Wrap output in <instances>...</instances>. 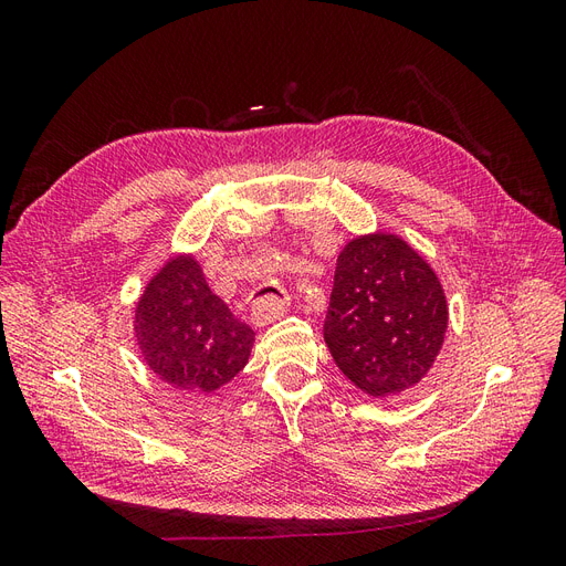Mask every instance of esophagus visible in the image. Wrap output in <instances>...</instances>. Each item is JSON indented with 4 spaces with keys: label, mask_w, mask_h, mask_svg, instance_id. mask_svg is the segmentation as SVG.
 Masks as SVG:
<instances>
[{
    "label": "esophagus",
    "mask_w": 566,
    "mask_h": 566,
    "mask_svg": "<svg viewBox=\"0 0 566 566\" xmlns=\"http://www.w3.org/2000/svg\"><path fill=\"white\" fill-rule=\"evenodd\" d=\"M287 306H290V295L285 293V290H276V293H266V295L254 300V304H252V321L256 325H266L271 321L281 318Z\"/></svg>",
    "instance_id": "obj_1"
}]
</instances>
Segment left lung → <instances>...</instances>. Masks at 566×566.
<instances>
[{
    "label": "left lung",
    "instance_id": "8db88e82",
    "mask_svg": "<svg viewBox=\"0 0 566 566\" xmlns=\"http://www.w3.org/2000/svg\"><path fill=\"white\" fill-rule=\"evenodd\" d=\"M447 325L437 273L401 238L364 235L339 252L323 337L358 389L387 397L420 382Z\"/></svg>",
    "mask_w": 566,
    "mask_h": 566
}]
</instances>
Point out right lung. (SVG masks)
Segmentation results:
<instances>
[{"instance_id":"right-lung-1","label":"right lung","mask_w":566,"mask_h":566,"mask_svg":"<svg viewBox=\"0 0 566 566\" xmlns=\"http://www.w3.org/2000/svg\"><path fill=\"white\" fill-rule=\"evenodd\" d=\"M134 331L148 368L177 389L214 391L248 364L254 331L205 283L193 256L167 262L136 304Z\"/></svg>"}]
</instances>
